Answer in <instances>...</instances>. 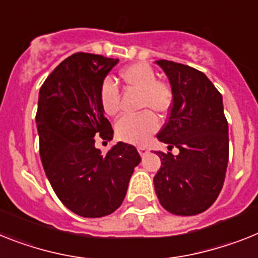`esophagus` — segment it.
I'll use <instances>...</instances> for the list:
<instances>
[{
	"mask_svg": "<svg viewBox=\"0 0 258 258\" xmlns=\"http://www.w3.org/2000/svg\"><path fill=\"white\" fill-rule=\"evenodd\" d=\"M138 151H139L140 156H146L147 153H148V148H147V147H139Z\"/></svg>",
	"mask_w": 258,
	"mask_h": 258,
	"instance_id": "34e87169",
	"label": "esophagus"
}]
</instances>
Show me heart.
<instances>
[{
  "label": "heart",
  "instance_id": "b5f03b06",
  "mask_svg": "<svg viewBox=\"0 0 258 258\" xmlns=\"http://www.w3.org/2000/svg\"><path fill=\"white\" fill-rule=\"evenodd\" d=\"M125 88L139 92L138 115H125L115 124L119 139L133 144H144L159 127L157 115H165L174 101L172 86L166 81L157 80L155 69L147 62H135L119 73ZM99 102L106 115L114 116L120 110V92L111 80H105L99 89Z\"/></svg>",
  "mask_w": 258,
  "mask_h": 258
}]
</instances>
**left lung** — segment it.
I'll return each mask as SVG.
<instances>
[{
    "label": "left lung",
    "mask_w": 258,
    "mask_h": 258,
    "mask_svg": "<svg viewBox=\"0 0 258 258\" xmlns=\"http://www.w3.org/2000/svg\"><path fill=\"white\" fill-rule=\"evenodd\" d=\"M173 89L168 122L157 139L170 152H156L161 168L153 177L161 206L170 214L192 216L213 206L226 178L229 140L223 99L205 73L185 64L157 60Z\"/></svg>",
    "instance_id": "obj_1"
}]
</instances>
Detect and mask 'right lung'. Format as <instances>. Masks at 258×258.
Instances as JSON below:
<instances>
[{
	"instance_id": "right-lung-1",
	"label": "right lung",
	"mask_w": 258,
	"mask_h": 258,
	"mask_svg": "<svg viewBox=\"0 0 258 258\" xmlns=\"http://www.w3.org/2000/svg\"><path fill=\"white\" fill-rule=\"evenodd\" d=\"M118 59L77 52L47 77L39 93V152L52 189L72 213L84 218L110 215L122 205L140 155L119 142L102 155L96 136L112 139L99 89Z\"/></svg>"
}]
</instances>
